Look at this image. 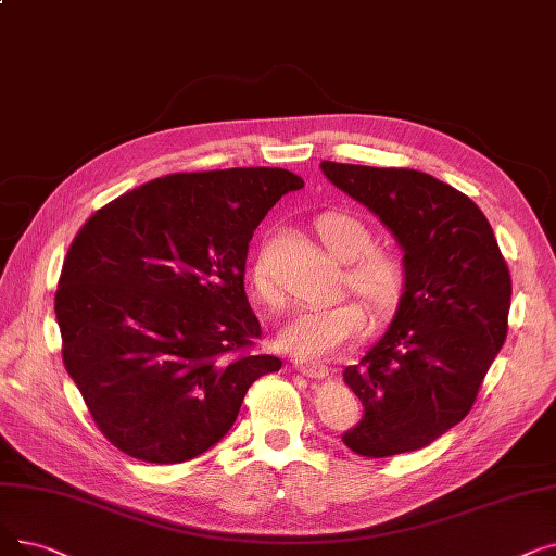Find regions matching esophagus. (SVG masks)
<instances>
[{
    "mask_svg": "<svg viewBox=\"0 0 556 556\" xmlns=\"http://www.w3.org/2000/svg\"><path fill=\"white\" fill-rule=\"evenodd\" d=\"M293 366H295L302 375H306V377H311V379H325V377H329V366L316 364V361L293 358Z\"/></svg>",
    "mask_w": 556,
    "mask_h": 556,
    "instance_id": "obj_1",
    "label": "esophagus"
}]
</instances>
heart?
I'll list each match as a JSON object with an SVG mask.
<instances>
[{"mask_svg": "<svg viewBox=\"0 0 556 556\" xmlns=\"http://www.w3.org/2000/svg\"><path fill=\"white\" fill-rule=\"evenodd\" d=\"M316 233L333 258L345 261L343 286L364 300L375 316H391L408 286L404 258L393 250L372 248L370 229L343 211L320 213ZM252 288L261 302L279 304L263 258L252 265ZM366 323L364 306L354 300H341L325 308H298L279 329V345L298 358L320 361L358 341Z\"/></svg>", "mask_w": 556, "mask_h": 556, "instance_id": "b5f03b06", "label": "heart"}]
</instances>
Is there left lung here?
<instances>
[{"instance_id": "left-lung-1", "label": "left lung", "mask_w": 556, "mask_h": 556, "mask_svg": "<svg viewBox=\"0 0 556 556\" xmlns=\"http://www.w3.org/2000/svg\"><path fill=\"white\" fill-rule=\"evenodd\" d=\"M391 229L408 273L395 318L343 379L364 418L343 443L370 458L437 441L472 408L509 329L511 275L479 206L408 167L320 163Z\"/></svg>"}]
</instances>
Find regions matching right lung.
<instances>
[{
  "label": "right lung",
  "instance_id": "right-lung-1",
  "mask_svg": "<svg viewBox=\"0 0 556 556\" xmlns=\"http://www.w3.org/2000/svg\"><path fill=\"white\" fill-rule=\"evenodd\" d=\"M302 186L281 167L167 175L79 229L54 311L65 370L113 447L148 464L195 458L281 368L256 350L243 277L254 229Z\"/></svg>",
  "mask_w": 556,
  "mask_h": 556
}]
</instances>
